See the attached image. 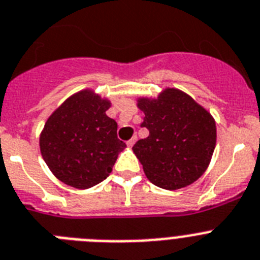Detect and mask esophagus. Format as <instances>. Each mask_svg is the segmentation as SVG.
<instances>
[{"instance_id": "esophagus-1", "label": "esophagus", "mask_w": 260, "mask_h": 260, "mask_svg": "<svg viewBox=\"0 0 260 260\" xmlns=\"http://www.w3.org/2000/svg\"><path fill=\"white\" fill-rule=\"evenodd\" d=\"M135 142H137V135H134V137H133V138L130 139V141H127V146H128V147H133Z\"/></svg>"}]
</instances>
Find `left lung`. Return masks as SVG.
<instances>
[{
	"mask_svg": "<svg viewBox=\"0 0 260 260\" xmlns=\"http://www.w3.org/2000/svg\"><path fill=\"white\" fill-rule=\"evenodd\" d=\"M148 137L133 147L146 176L163 189L187 187L205 172L216 147V122L187 93L167 88L157 99H139Z\"/></svg>",
	"mask_w": 260,
	"mask_h": 260,
	"instance_id": "1",
	"label": "left lung"
}]
</instances>
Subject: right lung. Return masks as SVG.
<instances>
[{"mask_svg": "<svg viewBox=\"0 0 260 260\" xmlns=\"http://www.w3.org/2000/svg\"><path fill=\"white\" fill-rule=\"evenodd\" d=\"M109 108L110 101L85 89L67 99L46 122L42 156L67 185L86 189L105 180L126 147L117 137V122L106 115Z\"/></svg>", "mask_w": 260, "mask_h": 260, "instance_id": "obj_1", "label": "right lung"}]
</instances>
